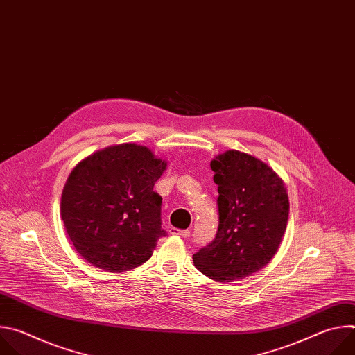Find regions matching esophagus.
I'll list each match as a JSON object with an SVG mask.
<instances>
[{
  "instance_id": "obj_1",
  "label": "esophagus",
  "mask_w": 355,
  "mask_h": 355,
  "mask_svg": "<svg viewBox=\"0 0 355 355\" xmlns=\"http://www.w3.org/2000/svg\"><path fill=\"white\" fill-rule=\"evenodd\" d=\"M170 233L171 234H175V236H181V237H189L191 236V232L187 229V230H180V229H175V227H171L170 229Z\"/></svg>"
}]
</instances>
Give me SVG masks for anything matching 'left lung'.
Listing matches in <instances>:
<instances>
[{
  "mask_svg": "<svg viewBox=\"0 0 355 355\" xmlns=\"http://www.w3.org/2000/svg\"><path fill=\"white\" fill-rule=\"evenodd\" d=\"M219 226L193 266L219 282L244 279L266 267L282 241L289 199L282 178L260 159L227 150L211 162Z\"/></svg>",
  "mask_w": 355,
  "mask_h": 355,
  "instance_id": "left-lung-1",
  "label": "left lung"
}]
</instances>
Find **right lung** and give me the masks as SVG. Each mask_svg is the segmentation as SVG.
Segmentation results:
<instances>
[{
    "label": "right lung",
    "instance_id": "add662e5",
    "mask_svg": "<svg viewBox=\"0 0 355 355\" xmlns=\"http://www.w3.org/2000/svg\"><path fill=\"white\" fill-rule=\"evenodd\" d=\"M167 163L148 147L98 150L70 173L62 219L78 254L99 270L123 272L146 263L166 236L162 196L153 191Z\"/></svg>",
    "mask_w": 355,
    "mask_h": 355
}]
</instances>
